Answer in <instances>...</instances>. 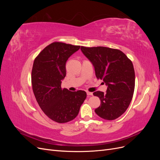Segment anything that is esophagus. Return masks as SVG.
Masks as SVG:
<instances>
[{"mask_svg": "<svg viewBox=\"0 0 160 160\" xmlns=\"http://www.w3.org/2000/svg\"><path fill=\"white\" fill-rule=\"evenodd\" d=\"M87 95H93V93H91V92L87 91Z\"/></svg>", "mask_w": 160, "mask_h": 160, "instance_id": "34e87169", "label": "esophagus"}]
</instances>
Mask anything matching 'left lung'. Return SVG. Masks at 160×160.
<instances>
[{
	"label": "left lung",
	"mask_w": 160,
	"mask_h": 160,
	"mask_svg": "<svg viewBox=\"0 0 160 160\" xmlns=\"http://www.w3.org/2000/svg\"><path fill=\"white\" fill-rule=\"evenodd\" d=\"M81 50L94 67L97 78L108 86L106 93H93L101 100L95 112L106 120L118 118L127 110L133 98L135 71L132 62L118 49L81 47Z\"/></svg>",
	"instance_id": "obj_1"
}]
</instances>
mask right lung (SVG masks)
Instances as JSON below:
<instances>
[{
	"label": "right lung",
	"mask_w": 160,
	"mask_h": 160,
	"mask_svg": "<svg viewBox=\"0 0 160 160\" xmlns=\"http://www.w3.org/2000/svg\"><path fill=\"white\" fill-rule=\"evenodd\" d=\"M80 49L63 42H52L34 61L31 81L34 95L45 114L57 123L74 119L86 99L84 91H70L61 88L66 76V62Z\"/></svg>",
	"instance_id": "add662e5"
}]
</instances>
